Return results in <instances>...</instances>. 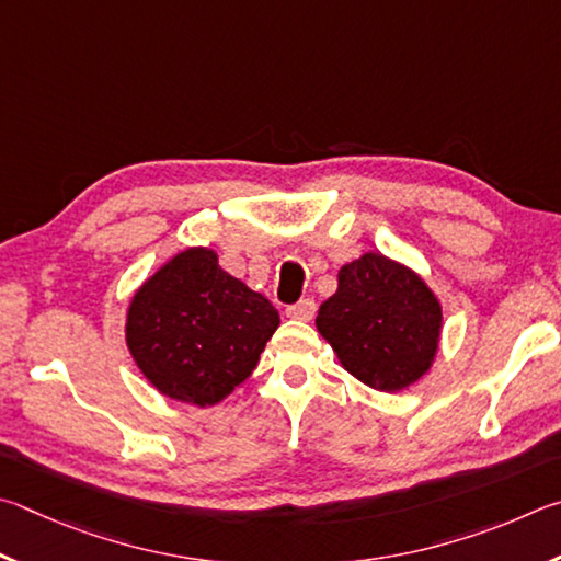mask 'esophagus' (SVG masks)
Instances as JSON below:
<instances>
[{
    "mask_svg": "<svg viewBox=\"0 0 561 561\" xmlns=\"http://www.w3.org/2000/svg\"><path fill=\"white\" fill-rule=\"evenodd\" d=\"M316 310H318L316 300H310V298H302V300L293 302V306H288V308H286V316H288L290 320L310 322L312 318H316Z\"/></svg>",
    "mask_w": 561,
    "mask_h": 561,
    "instance_id": "34e87169",
    "label": "esophagus"
}]
</instances>
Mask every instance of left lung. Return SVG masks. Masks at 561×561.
<instances>
[{
	"instance_id": "1",
	"label": "left lung",
	"mask_w": 561,
	"mask_h": 561,
	"mask_svg": "<svg viewBox=\"0 0 561 561\" xmlns=\"http://www.w3.org/2000/svg\"><path fill=\"white\" fill-rule=\"evenodd\" d=\"M318 332L352 377L401 391L434 365L444 312L419 273L369 251L337 273V293L318 310Z\"/></svg>"
}]
</instances>
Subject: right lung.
I'll return each mask as SVG.
<instances>
[{"mask_svg": "<svg viewBox=\"0 0 561 561\" xmlns=\"http://www.w3.org/2000/svg\"><path fill=\"white\" fill-rule=\"evenodd\" d=\"M280 318L261 293L192 245L172 255L130 300L127 350L160 394L214 407L251 377Z\"/></svg>", "mask_w": 561, "mask_h": 561, "instance_id": "obj_1", "label": "right lung"}]
</instances>
